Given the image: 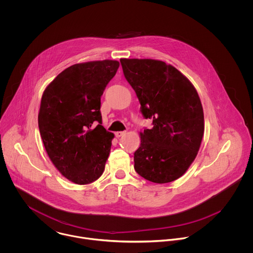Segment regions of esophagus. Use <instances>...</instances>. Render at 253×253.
Segmentation results:
<instances>
[{"label": "esophagus", "mask_w": 253, "mask_h": 253, "mask_svg": "<svg viewBox=\"0 0 253 253\" xmlns=\"http://www.w3.org/2000/svg\"><path fill=\"white\" fill-rule=\"evenodd\" d=\"M125 134H126V131H117V132H115V135H116L117 138H119V137H121Z\"/></svg>", "instance_id": "34e87169"}]
</instances>
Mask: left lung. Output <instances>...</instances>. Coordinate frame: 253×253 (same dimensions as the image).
I'll use <instances>...</instances> for the list:
<instances>
[{"instance_id": "left-lung-1", "label": "left lung", "mask_w": 253, "mask_h": 253, "mask_svg": "<svg viewBox=\"0 0 253 253\" xmlns=\"http://www.w3.org/2000/svg\"><path fill=\"white\" fill-rule=\"evenodd\" d=\"M124 75L153 127L140 132L134 169L146 180H176L198 155L205 131L204 110L192 83L161 60L122 58Z\"/></svg>"}]
</instances>
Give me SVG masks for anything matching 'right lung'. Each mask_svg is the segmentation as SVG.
<instances>
[{
	"label": "right lung",
	"instance_id": "obj_1",
	"mask_svg": "<svg viewBox=\"0 0 253 253\" xmlns=\"http://www.w3.org/2000/svg\"><path fill=\"white\" fill-rule=\"evenodd\" d=\"M120 66L117 60L78 63L44 89L38 116L45 151L59 172L79 185L98 179L114 134L102 125L100 98Z\"/></svg>",
	"mask_w": 253,
	"mask_h": 253
}]
</instances>
